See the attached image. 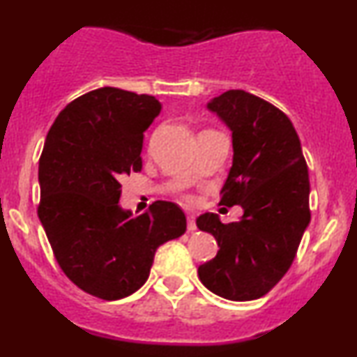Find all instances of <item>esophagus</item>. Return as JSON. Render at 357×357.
<instances>
[{
  "mask_svg": "<svg viewBox=\"0 0 357 357\" xmlns=\"http://www.w3.org/2000/svg\"><path fill=\"white\" fill-rule=\"evenodd\" d=\"M196 230V221L195 216L188 215V231H195Z\"/></svg>",
  "mask_w": 357,
  "mask_h": 357,
  "instance_id": "34e87169",
  "label": "esophagus"
}]
</instances>
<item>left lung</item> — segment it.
I'll return each instance as SVG.
<instances>
[{
  "label": "left lung",
  "instance_id": "8db88e82",
  "mask_svg": "<svg viewBox=\"0 0 357 357\" xmlns=\"http://www.w3.org/2000/svg\"><path fill=\"white\" fill-rule=\"evenodd\" d=\"M231 130L233 162L221 204H240L243 216L221 223L215 213L196 218L218 241V253L199 265L202 284L228 301H253L285 275L310 223L309 171L290 119L270 102L228 90L206 104Z\"/></svg>",
  "mask_w": 357,
  "mask_h": 357
}]
</instances>
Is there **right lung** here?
<instances>
[{
    "mask_svg": "<svg viewBox=\"0 0 357 357\" xmlns=\"http://www.w3.org/2000/svg\"><path fill=\"white\" fill-rule=\"evenodd\" d=\"M161 109L153 96L100 87L61 110L45 141L38 218L65 275L104 301L141 289L155 250L186 231L176 203L139 216L119 204L121 179L141 171L144 130Z\"/></svg>",
    "mask_w": 357,
    "mask_h": 357,
    "instance_id": "add662e5",
    "label": "right lung"
}]
</instances>
